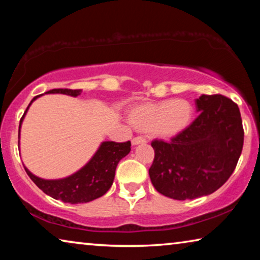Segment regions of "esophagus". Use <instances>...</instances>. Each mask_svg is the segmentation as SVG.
<instances>
[{
  "mask_svg": "<svg viewBox=\"0 0 260 260\" xmlns=\"http://www.w3.org/2000/svg\"><path fill=\"white\" fill-rule=\"evenodd\" d=\"M141 143H147V140L144 139L143 136H136V138L132 140V144H133V146H138V144Z\"/></svg>",
  "mask_w": 260,
  "mask_h": 260,
  "instance_id": "obj_1",
  "label": "esophagus"
}]
</instances>
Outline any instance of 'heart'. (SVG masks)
<instances>
[{
	"mask_svg": "<svg viewBox=\"0 0 260 260\" xmlns=\"http://www.w3.org/2000/svg\"><path fill=\"white\" fill-rule=\"evenodd\" d=\"M192 118V107L186 100L147 102L132 108L128 119L140 131H149L158 138L169 139L187 128Z\"/></svg>",
	"mask_w": 260,
	"mask_h": 260,
	"instance_id": "heart-1",
	"label": "heart"
}]
</instances>
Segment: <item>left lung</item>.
<instances>
[{
    "label": "left lung",
    "mask_w": 260,
    "mask_h": 260,
    "mask_svg": "<svg viewBox=\"0 0 260 260\" xmlns=\"http://www.w3.org/2000/svg\"><path fill=\"white\" fill-rule=\"evenodd\" d=\"M199 117L170 142L155 140L149 175L158 192L184 201L214 192L234 172L243 148L240 109L222 95L195 101Z\"/></svg>",
    "instance_id": "1"
}]
</instances>
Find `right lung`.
<instances>
[{"label":"right lung","instance_id":"obj_1","mask_svg":"<svg viewBox=\"0 0 260 260\" xmlns=\"http://www.w3.org/2000/svg\"><path fill=\"white\" fill-rule=\"evenodd\" d=\"M81 89H51L47 91L46 94H65L77 98L81 94ZM40 96L41 95L35 96L30 101L27 109L24 112V116L21 117L19 122L18 139L20 138V127L26 112H27L30 104ZM129 151V141L122 143H117L113 142V141H104V142L101 143L94 156L90 158L85 166H82L76 173L63 179L46 180L39 178L32 172H29L27 167H24L30 180L43 192L51 196L52 199L60 200L64 203L70 204L87 203V202L94 201L103 196L109 190L113 183L118 162L125 156L128 155Z\"/></svg>","mask_w":260,"mask_h":260}]
</instances>
